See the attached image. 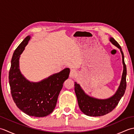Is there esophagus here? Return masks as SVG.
<instances>
[{
    "label": "esophagus",
    "mask_w": 134,
    "mask_h": 134,
    "mask_svg": "<svg viewBox=\"0 0 134 134\" xmlns=\"http://www.w3.org/2000/svg\"><path fill=\"white\" fill-rule=\"evenodd\" d=\"M76 74H77V72H76L75 70L73 69V70H71L70 73V76L71 78H75L76 76Z\"/></svg>",
    "instance_id": "esophagus-1"
}]
</instances>
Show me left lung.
I'll return each instance as SVG.
<instances>
[{"instance_id":"left-lung-1","label":"left lung","mask_w":134,"mask_h":134,"mask_svg":"<svg viewBox=\"0 0 134 134\" xmlns=\"http://www.w3.org/2000/svg\"><path fill=\"white\" fill-rule=\"evenodd\" d=\"M109 41L120 49L122 55L123 71L120 83L114 95L107 99H98L87 94L82 89L80 85L75 82V92L78 99L79 107L82 112L87 116L96 117L104 116L110 112L117 106L126 89L127 68L124 62L123 52L120 45L114 38L110 37Z\"/></svg>"}]
</instances>
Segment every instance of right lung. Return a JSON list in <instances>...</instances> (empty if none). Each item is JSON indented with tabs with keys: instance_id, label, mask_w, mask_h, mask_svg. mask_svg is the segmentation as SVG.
<instances>
[{
	"instance_id": "add662e5",
	"label": "right lung",
	"mask_w": 134,
	"mask_h": 134,
	"mask_svg": "<svg viewBox=\"0 0 134 134\" xmlns=\"http://www.w3.org/2000/svg\"><path fill=\"white\" fill-rule=\"evenodd\" d=\"M28 36L14 51L9 71V84L13 100L20 110L35 117H44L52 113L70 69L51 75L38 82L28 81L19 69V58L30 40Z\"/></svg>"
}]
</instances>
